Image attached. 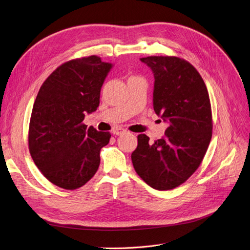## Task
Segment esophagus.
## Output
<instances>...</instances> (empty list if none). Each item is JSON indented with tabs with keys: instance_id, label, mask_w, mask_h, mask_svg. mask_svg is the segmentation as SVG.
<instances>
[{
	"instance_id": "esophagus-1",
	"label": "esophagus",
	"mask_w": 250,
	"mask_h": 250,
	"mask_svg": "<svg viewBox=\"0 0 250 250\" xmlns=\"http://www.w3.org/2000/svg\"><path fill=\"white\" fill-rule=\"evenodd\" d=\"M124 132H126V130L123 129V128H115V129L112 130V133L115 135H121V134H123Z\"/></svg>"
}]
</instances>
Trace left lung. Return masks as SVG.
Masks as SVG:
<instances>
[{
    "instance_id": "8db88e82",
    "label": "left lung",
    "mask_w": 250,
    "mask_h": 250,
    "mask_svg": "<svg viewBox=\"0 0 250 250\" xmlns=\"http://www.w3.org/2000/svg\"><path fill=\"white\" fill-rule=\"evenodd\" d=\"M141 60L154 74V111L169 126L153 143L146 134H139L131 161L151 188L172 190L191 177L207 153L213 133L209 96L200 74L187 60L176 56Z\"/></svg>"
}]
</instances>
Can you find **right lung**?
Returning <instances> with one entry per match:
<instances>
[{"label":"right lung","mask_w":250,"mask_h":250,"mask_svg":"<svg viewBox=\"0 0 250 250\" xmlns=\"http://www.w3.org/2000/svg\"><path fill=\"white\" fill-rule=\"evenodd\" d=\"M111 67L97 55L69 60L44 80L30 118L28 146L42 175L52 184L75 190L92 178L109 132L83 123L97 109Z\"/></svg>","instance_id":"right-lung-1"}]
</instances>
